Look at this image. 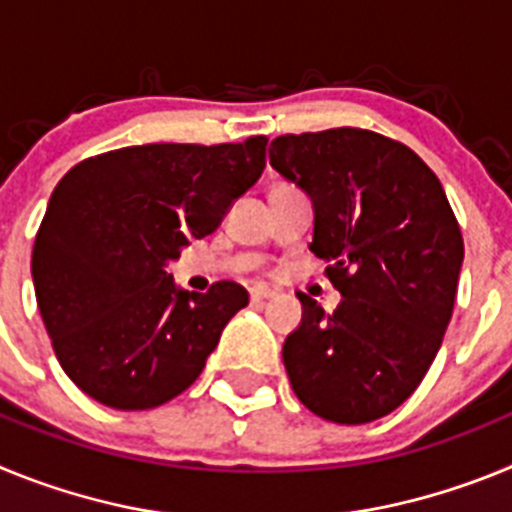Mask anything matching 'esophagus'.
Masks as SVG:
<instances>
[{
	"instance_id": "1",
	"label": "esophagus",
	"mask_w": 512,
	"mask_h": 512,
	"mask_svg": "<svg viewBox=\"0 0 512 512\" xmlns=\"http://www.w3.org/2000/svg\"><path fill=\"white\" fill-rule=\"evenodd\" d=\"M269 297H274V289L269 287H253L251 289V302L253 305H261V302H266Z\"/></svg>"
}]
</instances>
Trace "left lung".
Masks as SVG:
<instances>
[{
  "label": "left lung",
  "mask_w": 512,
  "mask_h": 512,
  "mask_svg": "<svg viewBox=\"0 0 512 512\" xmlns=\"http://www.w3.org/2000/svg\"><path fill=\"white\" fill-rule=\"evenodd\" d=\"M271 166L310 197V251L341 292L307 295L282 348L292 390L330 423H372L408 400L441 348L464 241L438 176L397 140L333 128L279 135Z\"/></svg>",
  "instance_id": "8db88e82"
}]
</instances>
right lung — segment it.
<instances>
[{
  "instance_id": "1",
  "label": "right lung",
  "mask_w": 512,
  "mask_h": 512,
  "mask_svg": "<svg viewBox=\"0 0 512 512\" xmlns=\"http://www.w3.org/2000/svg\"><path fill=\"white\" fill-rule=\"evenodd\" d=\"M264 166V135L148 143L87 158L58 182L30 269L58 364L81 392L148 410L200 377L248 292L235 282L189 292L166 266L217 230Z\"/></svg>"
}]
</instances>
